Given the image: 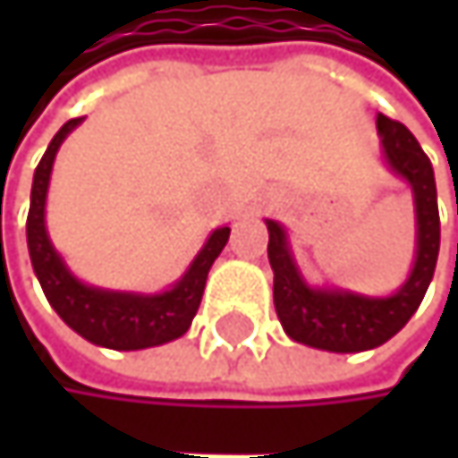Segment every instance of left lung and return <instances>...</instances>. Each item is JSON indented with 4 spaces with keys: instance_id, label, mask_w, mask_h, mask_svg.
<instances>
[{
    "instance_id": "obj_1",
    "label": "left lung",
    "mask_w": 458,
    "mask_h": 458,
    "mask_svg": "<svg viewBox=\"0 0 458 458\" xmlns=\"http://www.w3.org/2000/svg\"><path fill=\"white\" fill-rule=\"evenodd\" d=\"M377 127L390 166L411 182L416 201V262L398 294L371 300L350 292L310 289L292 262L281 225L267 220V259L273 267L276 313L294 342L318 350L360 352L385 344L416 313L435 273L440 251V215L432 164L401 122L379 114Z\"/></svg>"
}]
</instances>
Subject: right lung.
I'll list each match as a JSON object with an SVG mask.
<instances>
[{
    "instance_id": "obj_1",
    "label": "right lung",
    "mask_w": 458,
    "mask_h": 458,
    "mask_svg": "<svg viewBox=\"0 0 458 458\" xmlns=\"http://www.w3.org/2000/svg\"><path fill=\"white\" fill-rule=\"evenodd\" d=\"M79 122L81 119H71L60 127V132L47 145L45 156L34 172L31 207H29V220H26L29 254H31L34 273L55 313L92 344H103L111 350H142V347L172 342L188 331L191 320L196 316L209 267L225 249L230 228L215 230L207 246L201 249V254L193 259L191 270L182 276V281L164 294L140 297V294L103 292V289L79 284L55 254L45 230V201L52 161H55L60 142Z\"/></svg>"
}]
</instances>
